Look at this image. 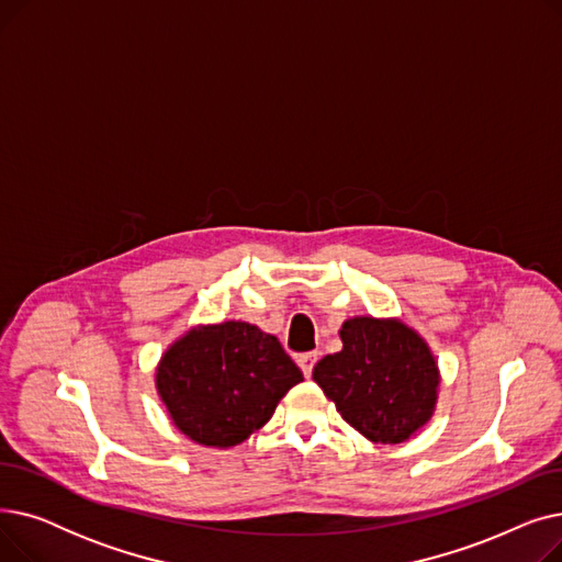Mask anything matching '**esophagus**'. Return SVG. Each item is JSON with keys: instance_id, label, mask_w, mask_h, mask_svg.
I'll return each mask as SVG.
<instances>
[{"instance_id": "1", "label": "esophagus", "mask_w": 562, "mask_h": 562, "mask_svg": "<svg viewBox=\"0 0 562 562\" xmlns=\"http://www.w3.org/2000/svg\"><path fill=\"white\" fill-rule=\"evenodd\" d=\"M316 360H318L316 352H303V356H299V358H296V362H299V367L303 369L305 378H310V375H312V369H314Z\"/></svg>"}]
</instances>
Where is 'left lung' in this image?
Here are the masks:
<instances>
[{"mask_svg":"<svg viewBox=\"0 0 562 562\" xmlns=\"http://www.w3.org/2000/svg\"><path fill=\"white\" fill-rule=\"evenodd\" d=\"M344 348L316 362L312 378L346 424L378 445H401L428 424L439 371L428 344L398 318H348Z\"/></svg>","mask_w":562,"mask_h":562,"instance_id":"obj_1","label":"left lung"}]
</instances>
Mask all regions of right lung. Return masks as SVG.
Returning a JSON list of instances; mask_svg holds the SVG:
<instances>
[{
  "mask_svg": "<svg viewBox=\"0 0 562 562\" xmlns=\"http://www.w3.org/2000/svg\"><path fill=\"white\" fill-rule=\"evenodd\" d=\"M303 380L278 337L244 321L200 326L159 362L157 392L172 424L202 447L241 445Z\"/></svg>",
  "mask_w": 562,
  "mask_h": 562,
  "instance_id": "right-lung-1",
  "label": "right lung"
}]
</instances>
